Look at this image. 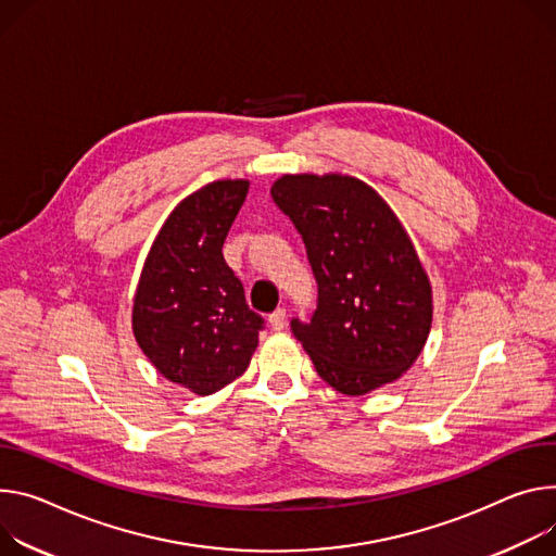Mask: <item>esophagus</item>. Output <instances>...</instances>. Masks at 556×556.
<instances>
[{
	"mask_svg": "<svg viewBox=\"0 0 556 556\" xmlns=\"http://www.w3.org/2000/svg\"><path fill=\"white\" fill-rule=\"evenodd\" d=\"M286 319H288L286 308H277L275 313L268 315V324H270L273 330H283L286 328Z\"/></svg>",
	"mask_w": 556,
	"mask_h": 556,
	"instance_id": "1",
	"label": "esophagus"
}]
</instances>
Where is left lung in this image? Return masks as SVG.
Wrapping results in <instances>:
<instances>
[{
	"mask_svg": "<svg viewBox=\"0 0 556 556\" xmlns=\"http://www.w3.org/2000/svg\"><path fill=\"white\" fill-rule=\"evenodd\" d=\"M270 194L317 281L311 321L294 317L290 330L319 377L352 396L399 379L428 339L432 290L396 215L355 177L283 175Z\"/></svg>",
	"mask_w": 556,
	"mask_h": 556,
	"instance_id": "8db88e82",
	"label": "left lung"
}]
</instances>
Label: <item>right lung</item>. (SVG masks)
Here are the masks:
<instances>
[{
    "instance_id": "1",
    "label": "right lung",
    "mask_w": 556,
    "mask_h": 556,
    "mask_svg": "<svg viewBox=\"0 0 556 556\" xmlns=\"http://www.w3.org/2000/svg\"><path fill=\"white\" fill-rule=\"evenodd\" d=\"M245 194L248 181L226 179L186 197L150 248L135 294L132 330L143 355L197 394L245 372L266 324L248 308L222 252Z\"/></svg>"
}]
</instances>
